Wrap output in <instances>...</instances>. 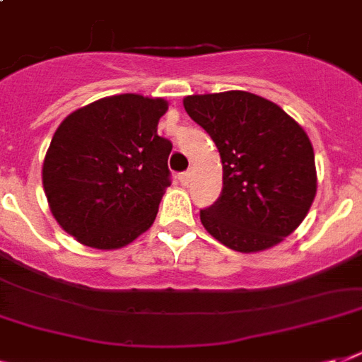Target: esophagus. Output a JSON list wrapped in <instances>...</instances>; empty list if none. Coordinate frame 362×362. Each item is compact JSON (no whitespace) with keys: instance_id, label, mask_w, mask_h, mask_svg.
<instances>
[{"instance_id":"34e87169","label":"esophagus","mask_w":362,"mask_h":362,"mask_svg":"<svg viewBox=\"0 0 362 362\" xmlns=\"http://www.w3.org/2000/svg\"><path fill=\"white\" fill-rule=\"evenodd\" d=\"M178 180H180L184 186H187V184L192 182V173H189V170H184V173H180V175H178Z\"/></svg>"}]
</instances>
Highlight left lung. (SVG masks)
<instances>
[{
	"mask_svg": "<svg viewBox=\"0 0 362 362\" xmlns=\"http://www.w3.org/2000/svg\"><path fill=\"white\" fill-rule=\"evenodd\" d=\"M184 109L212 136L223 165L221 195L201 210L204 229L242 253L289 237L317 187L306 131L276 103L240 90L187 95Z\"/></svg>",
	"mask_w": 362,
	"mask_h": 362,
	"instance_id": "left-lung-1",
	"label": "left lung"
}]
</instances>
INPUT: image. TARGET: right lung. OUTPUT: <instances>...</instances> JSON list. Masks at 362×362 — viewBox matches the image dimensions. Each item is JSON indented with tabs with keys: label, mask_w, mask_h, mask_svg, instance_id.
<instances>
[{
	"label": "right lung",
	"mask_w": 362,
	"mask_h": 362,
	"mask_svg": "<svg viewBox=\"0 0 362 362\" xmlns=\"http://www.w3.org/2000/svg\"><path fill=\"white\" fill-rule=\"evenodd\" d=\"M165 99L122 93L75 110L56 129L42 163L54 218L78 242L116 250L152 226L173 142L158 135Z\"/></svg>",
	"instance_id": "right-lung-1"
}]
</instances>
